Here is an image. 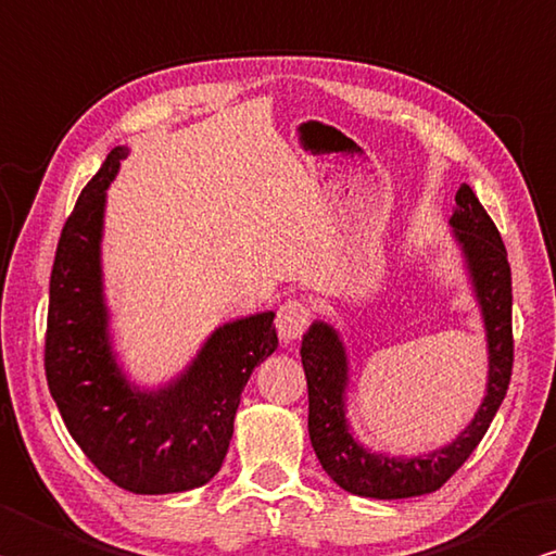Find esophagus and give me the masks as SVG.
<instances>
[{"instance_id":"esophagus-1","label":"esophagus","mask_w":556,"mask_h":556,"mask_svg":"<svg viewBox=\"0 0 556 556\" xmlns=\"http://www.w3.org/2000/svg\"><path fill=\"white\" fill-rule=\"evenodd\" d=\"M308 323H311V311L304 301H299V299L285 301V304L279 306L277 320H275L279 340L285 342V345L299 340L301 336H304V330L308 328Z\"/></svg>"}]
</instances>
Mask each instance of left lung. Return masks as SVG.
Listing matches in <instances>:
<instances>
[{"label":"left lung","mask_w":556,"mask_h":556,"mask_svg":"<svg viewBox=\"0 0 556 556\" xmlns=\"http://www.w3.org/2000/svg\"><path fill=\"white\" fill-rule=\"evenodd\" d=\"M450 216L464 271L486 332L489 375L477 413L457 438L428 454L391 457L371 452L352 432L348 418L350 357L340 330L316 318L301 340V362L308 381V435L320 467L340 489L355 496L393 501L438 491L486 435L506 399L513 369V289L508 252L486 208L469 185H462Z\"/></svg>","instance_id":"1"}]
</instances>
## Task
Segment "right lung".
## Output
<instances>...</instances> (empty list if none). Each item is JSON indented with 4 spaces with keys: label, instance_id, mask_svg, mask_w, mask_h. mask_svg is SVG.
I'll return each mask as SVG.
<instances>
[{
    "label": "right lung",
    "instance_id": "right-lung-1",
    "mask_svg": "<svg viewBox=\"0 0 556 556\" xmlns=\"http://www.w3.org/2000/svg\"><path fill=\"white\" fill-rule=\"evenodd\" d=\"M126 146H116L87 181L60 233L46 332V377L70 435L116 486L160 496L216 477L233 438L245 383L277 350L275 311L218 326L197 357L165 383L140 387L111 338L102 240L106 189Z\"/></svg>",
    "mask_w": 556,
    "mask_h": 556
}]
</instances>
